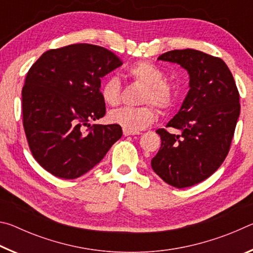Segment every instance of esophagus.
I'll list each match as a JSON object with an SVG mask.
<instances>
[{
  "mask_svg": "<svg viewBox=\"0 0 253 253\" xmlns=\"http://www.w3.org/2000/svg\"><path fill=\"white\" fill-rule=\"evenodd\" d=\"M123 132H124V135H125V136H134V135H139L140 134L139 131H130V130H126V129H124Z\"/></svg>",
  "mask_w": 253,
  "mask_h": 253,
  "instance_id": "1",
  "label": "esophagus"
}]
</instances>
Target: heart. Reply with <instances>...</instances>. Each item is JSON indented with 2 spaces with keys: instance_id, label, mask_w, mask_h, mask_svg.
<instances>
[{
  "instance_id": "obj_1",
  "label": "heart",
  "mask_w": 253,
  "mask_h": 253,
  "mask_svg": "<svg viewBox=\"0 0 253 253\" xmlns=\"http://www.w3.org/2000/svg\"><path fill=\"white\" fill-rule=\"evenodd\" d=\"M126 76L136 83L144 84L140 102L153 104L162 111L169 110L176 100L174 84L165 79L161 67L146 60H139L126 69ZM100 95L106 105L117 106L122 99V84L116 77H110L102 83ZM157 111L152 105L142 107H122L109 114V121L124 129L137 131L156 121Z\"/></svg>"
}]
</instances>
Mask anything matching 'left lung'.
<instances>
[{
	"mask_svg": "<svg viewBox=\"0 0 253 253\" xmlns=\"http://www.w3.org/2000/svg\"><path fill=\"white\" fill-rule=\"evenodd\" d=\"M181 65L190 75V90L161 136L152 169L177 188L204 181L229 154L240 115V95L232 74L219 57L194 49L172 50L158 57Z\"/></svg>",
	"mask_w": 253,
	"mask_h": 253,
	"instance_id": "obj_1",
	"label": "left lung"
}]
</instances>
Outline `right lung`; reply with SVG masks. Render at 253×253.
<instances>
[{"mask_svg": "<svg viewBox=\"0 0 253 253\" xmlns=\"http://www.w3.org/2000/svg\"><path fill=\"white\" fill-rule=\"evenodd\" d=\"M122 65L104 46L74 43L45 51L29 69L22 88L25 137L36 161L54 176L87 173L122 137L116 124H89L106 114L101 78Z\"/></svg>", "mask_w": 253, "mask_h": 253, "instance_id": "add662e5", "label": "right lung"}]
</instances>
